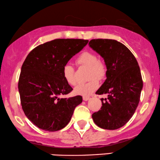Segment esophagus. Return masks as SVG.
Masks as SVG:
<instances>
[{"instance_id": "obj_1", "label": "esophagus", "mask_w": 160, "mask_h": 160, "mask_svg": "<svg viewBox=\"0 0 160 160\" xmlns=\"http://www.w3.org/2000/svg\"><path fill=\"white\" fill-rule=\"evenodd\" d=\"M82 99H83V101H88L89 99V96H83L82 97Z\"/></svg>"}]
</instances>
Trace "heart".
Wrapping results in <instances>:
<instances>
[{"mask_svg":"<svg viewBox=\"0 0 160 160\" xmlns=\"http://www.w3.org/2000/svg\"><path fill=\"white\" fill-rule=\"evenodd\" d=\"M79 67L88 68L87 78L90 79L85 83H80L75 87L76 94L88 96L96 90L98 86V80L105 78L107 68L105 64L102 60L98 59L96 54L92 52H83L76 59ZM63 77L68 83L71 86L76 85L77 78L75 76V68L73 65L66 64L62 70Z\"/></svg>","mask_w":160,"mask_h":160,"instance_id":"heart-1","label":"heart"}]
</instances>
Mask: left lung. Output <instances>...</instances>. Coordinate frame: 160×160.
Listing matches in <instances>:
<instances>
[{"label": "left lung", "mask_w": 160, "mask_h": 160, "mask_svg": "<svg viewBox=\"0 0 160 160\" xmlns=\"http://www.w3.org/2000/svg\"><path fill=\"white\" fill-rule=\"evenodd\" d=\"M89 44L107 67V79L96 94H107L108 98H102L101 110L92 117L100 128L117 129L131 119L138 105L143 87L140 68L131 51L120 42L93 39Z\"/></svg>", "instance_id": "left-lung-1"}]
</instances>
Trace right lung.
Wrapping results in <instances>:
<instances>
[{
  "instance_id": "obj_1",
  "label": "right lung",
  "mask_w": 160,
  "mask_h": 160,
  "mask_svg": "<svg viewBox=\"0 0 160 160\" xmlns=\"http://www.w3.org/2000/svg\"><path fill=\"white\" fill-rule=\"evenodd\" d=\"M89 40L55 39L40 44L28 53L19 75L20 101L25 114L33 124L45 131H58L67 126L80 95L60 98L73 90L62 70Z\"/></svg>"
}]
</instances>
